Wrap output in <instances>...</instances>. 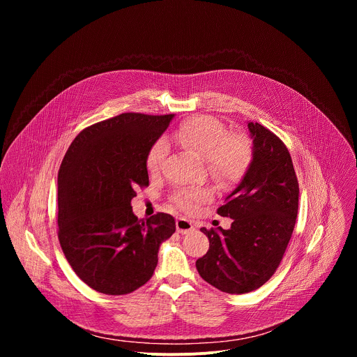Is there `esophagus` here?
<instances>
[{
	"instance_id": "esophagus-1",
	"label": "esophagus",
	"mask_w": 357,
	"mask_h": 357,
	"mask_svg": "<svg viewBox=\"0 0 357 357\" xmlns=\"http://www.w3.org/2000/svg\"><path fill=\"white\" fill-rule=\"evenodd\" d=\"M176 230L181 234H188L189 231L195 230V226H193V223L190 220L183 219V218H178L176 219Z\"/></svg>"
}]
</instances>
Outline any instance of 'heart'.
Returning a JSON list of instances; mask_svg holds the SVG:
<instances>
[{"mask_svg": "<svg viewBox=\"0 0 357 357\" xmlns=\"http://www.w3.org/2000/svg\"><path fill=\"white\" fill-rule=\"evenodd\" d=\"M171 139L197 155L205 158L211 176L222 185L237 183L247 172L251 162V146L245 137L229 134L227 127L215 117L196 116L183 121L171 134ZM168 155V145L164 138L155 141L146 154V168L158 172ZM174 205L193 213L203 203L213 199L209 188H181L172 195Z\"/></svg>", "mask_w": 357, "mask_h": 357, "instance_id": "1", "label": "heart"}]
</instances>
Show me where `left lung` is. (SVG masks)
<instances>
[{
    "label": "left lung",
    "mask_w": 357,
    "mask_h": 357,
    "mask_svg": "<svg viewBox=\"0 0 357 357\" xmlns=\"http://www.w3.org/2000/svg\"><path fill=\"white\" fill-rule=\"evenodd\" d=\"M252 160L218 215L233 219L225 230L200 229L209 250L196 261L200 277L227 294L266 284L278 268L298 213L299 186L285 144L259 123L247 124Z\"/></svg>",
    "instance_id": "1"
}]
</instances>
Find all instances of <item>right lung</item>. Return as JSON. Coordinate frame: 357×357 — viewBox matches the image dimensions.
<instances>
[{
    "instance_id": "1",
    "label": "right lung",
    "mask_w": 357,
    "mask_h": 357,
    "mask_svg": "<svg viewBox=\"0 0 357 357\" xmlns=\"http://www.w3.org/2000/svg\"><path fill=\"white\" fill-rule=\"evenodd\" d=\"M174 114L123 113L77 134L58 174V237L65 257L90 288L124 295L154 274L175 219H138L131 199L149 185L146 154Z\"/></svg>"
}]
</instances>
